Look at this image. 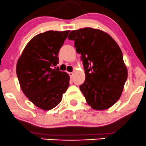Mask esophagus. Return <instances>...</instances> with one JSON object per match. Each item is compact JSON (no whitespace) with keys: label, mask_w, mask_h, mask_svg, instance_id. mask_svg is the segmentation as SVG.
<instances>
[{"label":"esophagus","mask_w":146,"mask_h":146,"mask_svg":"<svg viewBox=\"0 0 146 146\" xmlns=\"http://www.w3.org/2000/svg\"><path fill=\"white\" fill-rule=\"evenodd\" d=\"M68 75H69V76H70V78H73V72H70V73H68Z\"/></svg>","instance_id":"esophagus-1"}]
</instances>
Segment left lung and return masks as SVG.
<instances>
[{
  "label": "left lung",
  "instance_id": "obj_1",
  "mask_svg": "<svg viewBox=\"0 0 146 146\" xmlns=\"http://www.w3.org/2000/svg\"><path fill=\"white\" fill-rule=\"evenodd\" d=\"M85 70L80 88L88 104L95 110L108 109L121 97L128 71L119 45L108 33L86 27L71 31Z\"/></svg>",
  "mask_w": 146,
  "mask_h": 146
}]
</instances>
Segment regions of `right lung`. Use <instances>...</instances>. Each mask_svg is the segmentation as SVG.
<instances>
[{"instance_id": "obj_1", "label": "right lung", "mask_w": 146, "mask_h": 146, "mask_svg": "<svg viewBox=\"0 0 146 146\" xmlns=\"http://www.w3.org/2000/svg\"><path fill=\"white\" fill-rule=\"evenodd\" d=\"M70 31H48L30 40L16 65V74L25 96L42 110L55 108L69 86V75L60 71L58 53Z\"/></svg>"}]
</instances>
